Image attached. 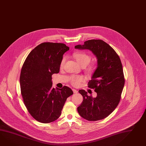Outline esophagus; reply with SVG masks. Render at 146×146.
I'll return each mask as SVG.
<instances>
[{
  "mask_svg": "<svg viewBox=\"0 0 146 146\" xmlns=\"http://www.w3.org/2000/svg\"><path fill=\"white\" fill-rule=\"evenodd\" d=\"M72 90H73L74 93H77L78 92V91L76 90H75V89H72Z\"/></svg>",
  "mask_w": 146,
  "mask_h": 146,
  "instance_id": "34e87169",
  "label": "esophagus"
}]
</instances>
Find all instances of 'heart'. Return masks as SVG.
Wrapping results in <instances>:
<instances>
[{"mask_svg": "<svg viewBox=\"0 0 146 146\" xmlns=\"http://www.w3.org/2000/svg\"><path fill=\"white\" fill-rule=\"evenodd\" d=\"M75 59L78 62L82 67H85L89 64L91 59V56L84 52H77L73 54ZM66 58L63 57L60 61V66L62 68L64 66ZM93 70V66L90 65L87 68V71L89 72H91ZM84 80V78L82 76H73L71 78V82L73 86H78L80 85V83Z\"/></svg>", "mask_w": 146, "mask_h": 146, "instance_id": "obj_1", "label": "heart"}]
</instances>
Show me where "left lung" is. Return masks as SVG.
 Instances as JSON below:
<instances>
[{"label":"left lung","instance_id":"1","mask_svg":"<svg viewBox=\"0 0 146 146\" xmlns=\"http://www.w3.org/2000/svg\"><path fill=\"white\" fill-rule=\"evenodd\" d=\"M75 48L91 50L98 63L88 83V87L94 89L97 96H88L85 90H79L83 101L78 108V113L88 121L102 120L115 110L121 99L125 86L121 60L115 50L101 39L88 40L82 45H76Z\"/></svg>","mask_w":146,"mask_h":146}]
</instances>
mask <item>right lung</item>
I'll list each match as a JSON object with an SVG mask.
<instances>
[{
	"mask_svg": "<svg viewBox=\"0 0 146 146\" xmlns=\"http://www.w3.org/2000/svg\"><path fill=\"white\" fill-rule=\"evenodd\" d=\"M69 48L63 43H42L29 53L21 68L19 82L24 103L38 122L57 120L67 98L73 94L66 86L52 88V75L60 72L63 55Z\"/></svg>",
	"mask_w": 146,
	"mask_h": 146,
	"instance_id": "right-lung-1",
	"label": "right lung"
}]
</instances>
